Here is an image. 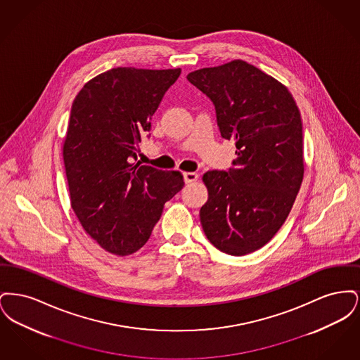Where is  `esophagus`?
Here are the masks:
<instances>
[{
    "instance_id": "esophagus-1",
    "label": "esophagus",
    "mask_w": 360,
    "mask_h": 360,
    "mask_svg": "<svg viewBox=\"0 0 360 360\" xmlns=\"http://www.w3.org/2000/svg\"><path fill=\"white\" fill-rule=\"evenodd\" d=\"M184 179H185V184H193L198 179V174L195 172H184Z\"/></svg>"
}]
</instances>
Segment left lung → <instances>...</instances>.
Segmentation results:
<instances>
[{"label": "left lung", "mask_w": 360, "mask_h": 360, "mask_svg": "<svg viewBox=\"0 0 360 360\" xmlns=\"http://www.w3.org/2000/svg\"><path fill=\"white\" fill-rule=\"evenodd\" d=\"M188 81L210 98L220 134L235 140L238 155L235 167L202 176V229L225 254H251L274 238L301 188V113L286 86L240 59L195 70Z\"/></svg>", "instance_id": "8db88e82"}]
</instances>
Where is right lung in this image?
Wrapping results in <instances>:
<instances>
[{"label":"right lung","mask_w":360,"mask_h":360,"mask_svg":"<svg viewBox=\"0 0 360 360\" xmlns=\"http://www.w3.org/2000/svg\"><path fill=\"white\" fill-rule=\"evenodd\" d=\"M179 75L181 69L116 68L85 84L71 106L63 143L71 207L110 254L140 250L185 185L179 172L135 163L153 115Z\"/></svg>","instance_id":"obj_1"}]
</instances>
